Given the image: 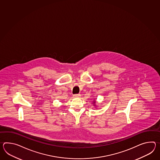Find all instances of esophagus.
<instances>
[{"instance_id": "34e87169", "label": "esophagus", "mask_w": 160, "mask_h": 160, "mask_svg": "<svg viewBox=\"0 0 160 160\" xmlns=\"http://www.w3.org/2000/svg\"><path fill=\"white\" fill-rule=\"evenodd\" d=\"M80 96H81L80 94H75V95H73V97H74V98H80Z\"/></svg>"}]
</instances>
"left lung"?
Listing matches in <instances>:
<instances>
[{"instance_id":"obj_1","label":"left lung","mask_w":160,"mask_h":160,"mask_svg":"<svg viewBox=\"0 0 160 160\" xmlns=\"http://www.w3.org/2000/svg\"><path fill=\"white\" fill-rule=\"evenodd\" d=\"M93 106H96V100H93Z\"/></svg>"}]
</instances>
